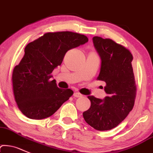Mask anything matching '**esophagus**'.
I'll use <instances>...</instances> for the list:
<instances>
[{
    "label": "esophagus",
    "mask_w": 153,
    "mask_h": 153,
    "mask_svg": "<svg viewBox=\"0 0 153 153\" xmlns=\"http://www.w3.org/2000/svg\"><path fill=\"white\" fill-rule=\"evenodd\" d=\"M74 96L76 97V98H79V97L82 96V95L80 93H79V92H76V93H74Z\"/></svg>",
    "instance_id": "1"
}]
</instances>
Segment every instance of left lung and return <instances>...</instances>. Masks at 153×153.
Returning a JSON list of instances; mask_svg holds the SVG:
<instances>
[{
  "mask_svg": "<svg viewBox=\"0 0 153 153\" xmlns=\"http://www.w3.org/2000/svg\"><path fill=\"white\" fill-rule=\"evenodd\" d=\"M100 55L101 65L97 79L106 82L107 96L104 99L89 96L91 105L83 112L88 125L98 131H108L117 126L134 107L136 85L131 52L110 39L93 38Z\"/></svg>",
  "mask_w": 153,
  "mask_h": 153,
  "instance_id": "left-lung-1",
  "label": "left lung"
}]
</instances>
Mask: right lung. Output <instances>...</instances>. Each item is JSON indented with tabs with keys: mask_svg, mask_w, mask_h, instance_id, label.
I'll list each match as a JSON object with an SVG mask.
<instances>
[{
	"mask_svg": "<svg viewBox=\"0 0 153 153\" xmlns=\"http://www.w3.org/2000/svg\"><path fill=\"white\" fill-rule=\"evenodd\" d=\"M88 42L86 36L70 32L47 33L25 48L12 73L13 93L18 108L27 117L42 120L54 114L73 95L51 81L52 71L61 65L65 53Z\"/></svg>",
	"mask_w": 153,
	"mask_h": 153,
	"instance_id": "add662e5",
	"label": "right lung"
}]
</instances>
